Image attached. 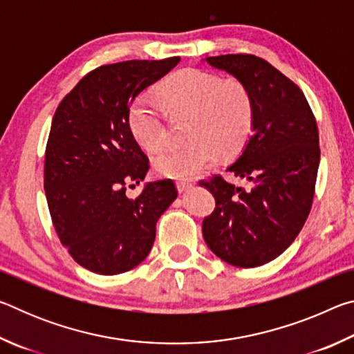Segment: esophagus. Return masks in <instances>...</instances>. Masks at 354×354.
Segmentation results:
<instances>
[{
	"mask_svg": "<svg viewBox=\"0 0 354 354\" xmlns=\"http://www.w3.org/2000/svg\"><path fill=\"white\" fill-rule=\"evenodd\" d=\"M192 185H194V183H190V181H184V179H181V181H176V189H178V192H184V190H187V189H190Z\"/></svg>",
	"mask_w": 354,
	"mask_h": 354,
	"instance_id": "1",
	"label": "esophagus"
}]
</instances>
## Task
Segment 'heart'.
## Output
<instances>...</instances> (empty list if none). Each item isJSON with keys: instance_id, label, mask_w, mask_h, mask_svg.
Wrapping results in <instances>:
<instances>
[{"instance_id": "1", "label": "heart", "mask_w": 354, "mask_h": 354, "mask_svg": "<svg viewBox=\"0 0 354 354\" xmlns=\"http://www.w3.org/2000/svg\"><path fill=\"white\" fill-rule=\"evenodd\" d=\"M164 103L175 112L190 113L189 145L170 147L154 159L160 176L185 179L215 162L218 153L241 151L253 128L254 107L243 84L223 81L209 71H178L159 88ZM128 124L147 151H158L167 142V124L151 95L142 93L129 106Z\"/></svg>"}]
</instances>
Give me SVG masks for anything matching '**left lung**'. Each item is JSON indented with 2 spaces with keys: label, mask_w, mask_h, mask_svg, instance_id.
<instances>
[{
  "label": "left lung",
  "mask_w": 354,
  "mask_h": 354,
  "mask_svg": "<svg viewBox=\"0 0 354 354\" xmlns=\"http://www.w3.org/2000/svg\"><path fill=\"white\" fill-rule=\"evenodd\" d=\"M247 87L254 107L253 134L227 167L248 187L221 176L200 181L215 198L203 237L221 261L251 268L290 247L313 206L320 164L319 129L295 82L253 55L206 57Z\"/></svg>",
  "instance_id": "1"
}]
</instances>
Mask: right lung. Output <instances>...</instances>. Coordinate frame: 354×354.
I'll list each match as a JSON object with an SVG mask.
<instances>
[{"label":"right lung","instance_id":"add662e5","mask_svg":"<svg viewBox=\"0 0 354 354\" xmlns=\"http://www.w3.org/2000/svg\"><path fill=\"white\" fill-rule=\"evenodd\" d=\"M179 57L95 68L65 95L45 153V194L53 225L71 257L98 274L128 272L153 247L156 223L176 200L171 179L127 185L149 169L128 124L134 98L176 67ZM131 187V185H129Z\"/></svg>","mask_w":354,"mask_h":354}]
</instances>
